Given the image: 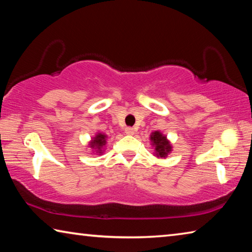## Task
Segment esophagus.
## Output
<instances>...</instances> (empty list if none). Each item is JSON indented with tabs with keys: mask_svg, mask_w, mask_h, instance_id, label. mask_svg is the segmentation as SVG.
<instances>
[{
	"mask_svg": "<svg viewBox=\"0 0 252 252\" xmlns=\"http://www.w3.org/2000/svg\"><path fill=\"white\" fill-rule=\"evenodd\" d=\"M125 131H126V133L129 134V135H132L134 133V129H133V127H131V126H126Z\"/></svg>",
	"mask_w": 252,
	"mask_h": 252,
	"instance_id": "34e87169",
	"label": "esophagus"
}]
</instances>
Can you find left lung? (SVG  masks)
Returning <instances> with one entry per match:
<instances>
[{
  "instance_id": "left-lung-1",
  "label": "left lung",
  "mask_w": 252,
  "mask_h": 252,
  "mask_svg": "<svg viewBox=\"0 0 252 252\" xmlns=\"http://www.w3.org/2000/svg\"><path fill=\"white\" fill-rule=\"evenodd\" d=\"M151 140L153 144L156 146V151H157V156L163 158L168 155V153L171 151V146L170 143L167 141L165 136L162 135L160 132H153L151 135Z\"/></svg>"
}]
</instances>
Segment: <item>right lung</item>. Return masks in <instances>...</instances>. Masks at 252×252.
Returning <instances> with one entry per match:
<instances>
[{
  "mask_svg": "<svg viewBox=\"0 0 252 252\" xmlns=\"http://www.w3.org/2000/svg\"><path fill=\"white\" fill-rule=\"evenodd\" d=\"M104 144H105V135L101 134V133L97 134L95 138H94V140H93V141L91 142V146L92 147H96L97 149H100L101 147H103Z\"/></svg>",
  "mask_w": 252,
  "mask_h": 252,
  "instance_id": "1",
  "label": "right lung"
}]
</instances>
